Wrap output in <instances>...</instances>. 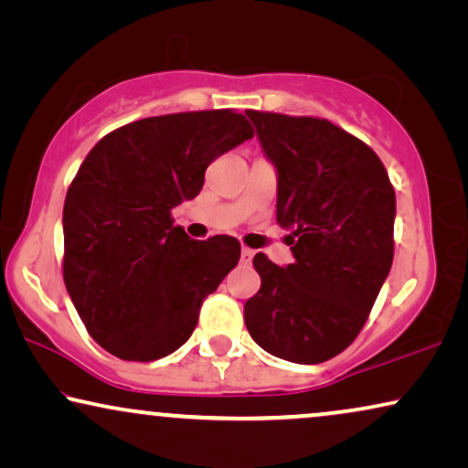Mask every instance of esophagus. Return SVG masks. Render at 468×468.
I'll return each instance as SVG.
<instances>
[{
    "instance_id": "1",
    "label": "esophagus",
    "mask_w": 468,
    "mask_h": 468,
    "mask_svg": "<svg viewBox=\"0 0 468 468\" xmlns=\"http://www.w3.org/2000/svg\"><path fill=\"white\" fill-rule=\"evenodd\" d=\"M254 257V250H250V248H241V263H250Z\"/></svg>"
}]
</instances>
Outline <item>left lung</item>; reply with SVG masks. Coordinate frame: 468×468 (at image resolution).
<instances>
[{
	"instance_id": "1",
	"label": "left lung",
	"mask_w": 468,
	"mask_h": 468,
	"mask_svg": "<svg viewBox=\"0 0 468 468\" xmlns=\"http://www.w3.org/2000/svg\"><path fill=\"white\" fill-rule=\"evenodd\" d=\"M278 176L276 222L291 230L292 263L259 252L261 289L246 327L267 353L321 364L368 319L394 261L396 195L372 149L316 117L246 111Z\"/></svg>"
}]
</instances>
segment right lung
I'll return each mask as SVG.
<instances>
[{
	"label": "right lung",
	"mask_w": 468,
	"mask_h": 468,
	"mask_svg": "<svg viewBox=\"0 0 468 468\" xmlns=\"http://www.w3.org/2000/svg\"><path fill=\"white\" fill-rule=\"evenodd\" d=\"M252 136L244 115L198 111L128 123L87 154L64 203V282L87 332L115 357L177 351L203 299L238 265V239H190L171 211L201 192L218 155Z\"/></svg>",
	"instance_id": "obj_1"
}]
</instances>
